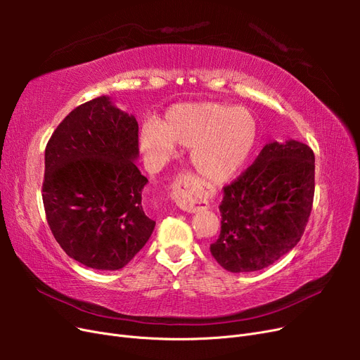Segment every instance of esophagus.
Returning <instances> with one entry per match:
<instances>
[{
	"mask_svg": "<svg viewBox=\"0 0 360 360\" xmlns=\"http://www.w3.org/2000/svg\"><path fill=\"white\" fill-rule=\"evenodd\" d=\"M172 198L183 212L195 213L198 210L209 209V201L204 197L195 184L191 174H183L172 184Z\"/></svg>",
	"mask_w": 360,
	"mask_h": 360,
	"instance_id": "obj_1",
	"label": "esophagus"
}]
</instances>
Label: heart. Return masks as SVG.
<instances>
[{
  "label": "heart",
  "instance_id": "b5f03b06",
  "mask_svg": "<svg viewBox=\"0 0 360 360\" xmlns=\"http://www.w3.org/2000/svg\"><path fill=\"white\" fill-rule=\"evenodd\" d=\"M258 122L243 106L181 103L163 122L150 120L139 129V146L155 160L168 159L176 144L191 148V162L210 183H226L243 168L257 144Z\"/></svg>",
  "mask_w": 360,
  "mask_h": 360
}]
</instances>
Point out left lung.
Wrapping results in <instances>:
<instances>
[{
    "instance_id": "left-lung-1",
    "label": "left lung",
    "mask_w": 360,
    "mask_h": 360,
    "mask_svg": "<svg viewBox=\"0 0 360 360\" xmlns=\"http://www.w3.org/2000/svg\"><path fill=\"white\" fill-rule=\"evenodd\" d=\"M314 162L307 144L275 141L224 188L221 234L210 252L225 270H261L299 243L312 210Z\"/></svg>"
}]
</instances>
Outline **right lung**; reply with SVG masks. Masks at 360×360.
<instances>
[{
  "mask_svg": "<svg viewBox=\"0 0 360 360\" xmlns=\"http://www.w3.org/2000/svg\"><path fill=\"white\" fill-rule=\"evenodd\" d=\"M138 155L136 118L106 96L75 108L53 130L43 205L56 240L78 263L118 270L148 242L156 222L141 204L148 180Z\"/></svg>",
  "mask_w": 360,
  "mask_h": 360,
  "instance_id": "obj_1",
  "label": "right lung"
}]
</instances>
